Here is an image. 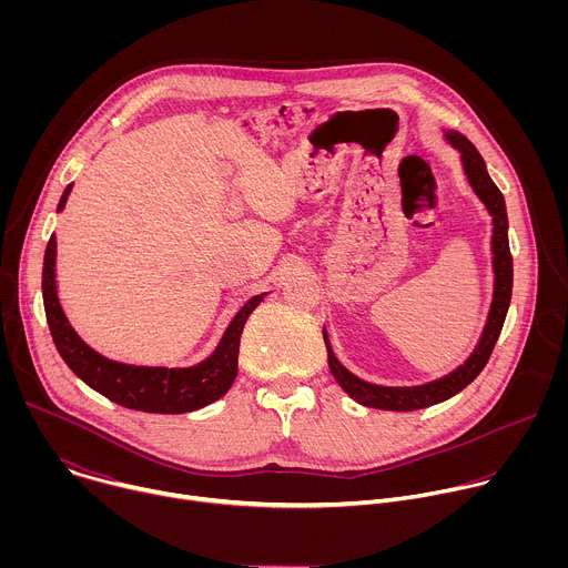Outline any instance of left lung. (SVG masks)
<instances>
[{"label":"left lung","mask_w":568,"mask_h":568,"mask_svg":"<svg viewBox=\"0 0 568 568\" xmlns=\"http://www.w3.org/2000/svg\"><path fill=\"white\" fill-rule=\"evenodd\" d=\"M445 139L449 141L452 148L460 152V164L467 178V184L471 186L474 195L483 202L485 211L493 217V272H495V290H493V303L488 312V321H485V328L480 333V339L471 355L452 373L427 382V384H416V386H384V384H373L362 377H357L353 371H348L339 357L333 351L331 335L323 328V342H326L328 348V364L339 382V386L364 407L371 409H384V412H416V409H427L432 404L445 402L452 395L460 393L469 382L476 379V375L483 371V366L488 364L495 344L501 335L504 321L510 307V296H513V256H510V245H508V213H506V202L501 191L495 186V182L488 175V169H485V161L478 154V150L460 134L454 130H445Z\"/></svg>","instance_id":"8db88e82"}]
</instances>
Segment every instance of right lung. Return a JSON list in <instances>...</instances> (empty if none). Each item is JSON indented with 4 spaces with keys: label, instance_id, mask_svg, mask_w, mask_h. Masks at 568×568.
I'll return each instance as SVG.
<instances>
[{
    "label": "right lung",
    "instance_id": "right-lung-1",
    "mask_svg": "<svg viewBox=\"0 0 568 568\" xmlns=\"http://www.w3.org/2000/svg\"><path fill=\"white\" fill-rule=\"evenodd\" d=\"M69 193L71 184L64 189L58 211L64 209ZM42 298L47 323L58 353L62 355L67 366L88 386H92L108 399L121 404L125 409L145 414H189L220 399L231 388L237 375V351L242 328H245L250 314L265 298V294H258L242 305L237 314L231 318L215 351L204 362L186 368L136 366L114 362L80 339L58 298L55 235L49 237V245L44 252Z\"/></svg>",
    "mask_w": 568,
    "mask_h": 568
}]
</instances>
